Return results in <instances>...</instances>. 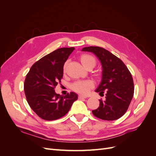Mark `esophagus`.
Masks as SVG:
<instances>
[{
    "instance_id": "34e87169",
    "label": "esophagus",
    "mask_w": 156,
    "mask_h": 156,
    "mask_svg": "<svg viewBox=\"0 0 156 156\" xmlns=\"http://www.w3.org/2000/svg\"><path fill=\"white\" fill-rule=\"evenodd\" d=\"M78 98H79V99H84V98H87L86 96H82V95H79Z\"/></svg>"
}]
</instances>
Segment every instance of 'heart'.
Listing matches in <instances>:
<instances>
[{"label": "heart", "mask_w": 156, "mask_h": 156, "mask_svg": "<svg viewBox=\"0 0 156 156\" xmlns=\"http://www.w3.org/2000/svg\"><path fill=\"white\" fill-rule=\"evenodd\" d=\"M80 61H81V64L83 65V66L85 68H88L89 67H94L96 63V60L95 58L93 56L89 54H83L80 56ZM66 66L67 62H66L64 65L63 67V72L64 73L66 72ZM94 87V83L92 80H84V81H77L74 82L71 88L75 92H77L79 94L85 95L87 94L90 90L93 88Z\"/></svg>", "instance_id": "obj_1"}]
</instances>
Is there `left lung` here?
Masks as SVG:
<instances>
[{
	"instance_id": "obj_1",
	"label": "left lung",
	"mask_w": 156,
	"mask_h": 156,
	"mask_svg": "<svg viewBox=\"0 0 156 156\" xmlns=\"http://www.w3.org/2000/svg\"><path fill=\"white\" fill-rule=\"evenodd\" d=\"M83 51L95 54L102 65V79L96 90L103 96L100 106L92 111L93 115L104 120H115L123 116L128 108L134 94L132 75L127 66L117 56L100 47H86Z\"/></svg>"
}]
</instances>
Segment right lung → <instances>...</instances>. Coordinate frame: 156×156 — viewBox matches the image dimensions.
<instances>
[{
  "instance_id": "right-lung-1",
  "label": "right lung",
  "mask_w": 156,
  "mask_h": 156,
  "mask_svg": "<svg viewBox=\"0 0 156 156\" xmlns=\"http://www.w3.org/2000/svg\"><path fill=\"white\" fill-rule=\"evenodd\" d=\"M74 48L56 49L32 65L24 83L27 101L36 114L45 120H55L66 115L77 94H56L55 88L63 77V67Z\"/></svg>"
}]
</instances>
